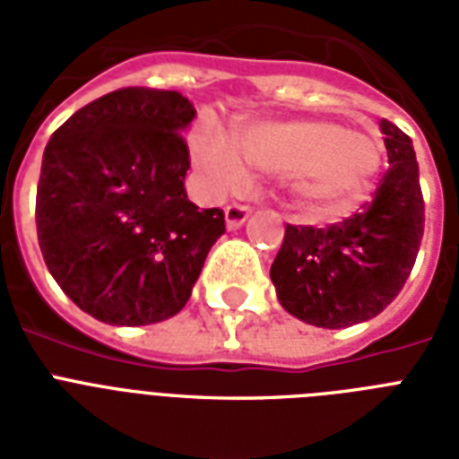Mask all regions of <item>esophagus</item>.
<instances>
[{
  "mask_svg": "<svg viewBox=\"0 0 459 459\" xmlns=\"http://www.w3.org/2000/svg\"><path fill=\"white\" fill-rule=\"evenodd\" d=\"M223 216H226V226L229 229H240L245 221H247V216H250V207H245V204H229V207L223 209Z\"/></svg>",
  "mask_w": 459,
  "mask_h": 459,
  "instance_id": "1",
  "label": "esophagus"
}]
</instances>
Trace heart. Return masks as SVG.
Returning <instances> with one entry per match:
<instances>
[{"label": "heart", "instance_id": "obj_1", "mask_svg": "<svg viewBox=\"0 0 459 459\" xmlns=\"http://www.w3.org/2000/svg\"><path fill=\"white\" fill-rule=\"evenodd\" d=\"M236 144L214 126L195 131L193 164L212 190L245 183L243 152L259 171L288 176L293 197L314 219L352 212L369 195L384 164V145L377 135L321 118L247 121L238 128Z\"/></svg>", "mask_w": 459, "mask_h": 459}]
</instances>
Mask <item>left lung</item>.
<instances>
[{
	"mask_svg": "<svg viewBox=\"0 0 459 459\" xmlns=\"http://www.w3.org/2000/svg\"><path fill=\"white\" fill-rule=\"evenodd\" d=\"M388 164L374 200L328 229L286 226L272 281L288 314L321 328L374 319L412 272L424 236L420 164L410 135L381 118Z\"/></svg>",
	"mask_w": 459,
	"mask_h": 459,
	"instance_id": "1",
	"label": "left lung"
}]
</instances>
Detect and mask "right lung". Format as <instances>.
Wrapping results in <instances>:
<instances>
[{
	"mask_svg": "<svg viewBox=\"0 0 459 459\" xmlns=\"http://www.w3.org/2000/svg\"><path fill=\"white\" fill-rule=\"evenodd\" d=\"M195 107L176 90L124 88L78 109L42 154L38 240L61 290L90 316L147 326L190 300L221 209L187 200L180 133Z\"/></svg>",
	"mask_w": 459,
	"mask_h": 459,
	"instance_id": "1",
	"label": "right lung"
}]
</instances>
